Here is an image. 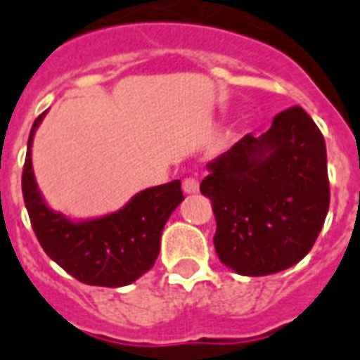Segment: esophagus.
Listing matches in <instances>:
<instances>
[{"label": "esophagus", "mask_w": 360, "mask_h": 360, "mask_svg": "<svg viewBox=\"0 0 360 360\" xmlns=\"http://www.w3.org/2000/svg\"><path fill=\"white\" fill-rule=\"evenodd\" d=\"M182 188L186 193H197L199 191V182L195 178H186L182 184Z\"/></svg>", "instance_id": "obj_1"}]
</instances>
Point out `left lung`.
Segmentation results:
<instances>
[{
	"label": "left lung",
	"instance_id": "left-lung-1",
	"mask_svg": "<svg viewBox=\"0 0 360 360\" xmlns=\"http://www.w3.org/2000/svg\"><path fill=\"white\" fill-rule=\"evenodd\" d=\"M200 193L216 216L219 261L242 276L289 269L310 252L327 218L330 191L321 131L300 107L274 116L212 160Z\"/></svg>",
	"mask_w": 360,
	"mask_h": 360
}]
</instances>
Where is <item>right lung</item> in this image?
I'll return each mask as SVG.
<instances>
[{
  "label": "right lung",
  "mask_w": 360,
  "mask_h": 360,
  "mask_svg": "<svg viewBox=\"0 0 360 360\" xmlns=\"http://www.w3.org/2000/svg\"><path fill=\"white\" fill-rule=\"evenodd\" d=\"M43 118L41 114L32 127L22 172L24 202L39 244L52 261L82 283L129 285L154 266L163 227L184 200L182 184L174 180L142 189L124 208L101 218H67L46 205L33 174V135Z\"/></svg>",
  "instance_id": "add662e5"
}]
</instances>
